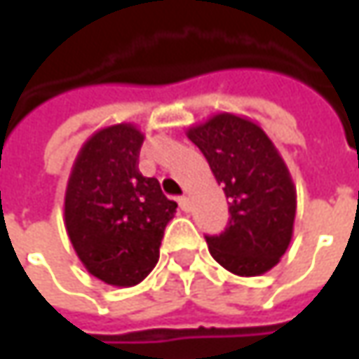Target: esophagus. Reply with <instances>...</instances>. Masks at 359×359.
I'll return each mask as SVG.
<instances>
[{
	"instance_id": "obj_1",
	"label": "esophagus",
	"mask_w": 359,
	"mask_h": 359,
	"mask_svg": "<svg viewBox=\"0 0 359 359\" xmlns=\"http://www.w3.org/2000/svg\"><path fill=\"white\" fill-rule=\"evenodd\" d=\"M180 205H182L184 212H187V210H189V198H187V196H182V198H180Z\"/></svg>"
}]
</instances>
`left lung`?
<instances>
[{
	"label": "left lung",
	"mask_w": 359,
	"mask_h": 359,
	"mask_svg": "<svg viewBox=\"0 0 359 359\" xmlns=\"http://www.w3.org/2000/svg\"><path fill=\"white\" fill-rule=\"evenodd\" d=\"M229 203L224 233L205 238L215 262L236 276L254 278L280 264L296 219L292 173L269 135L254 119L215 114L187 128Z\"/></svg>",
	"instance_id": "left-lung-1"
}]
</instances>
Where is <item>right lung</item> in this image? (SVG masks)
<instances>
[{
    "label": "right lung",
    "instance_id": "obj_1",
    "mask_svg": "<svg viewBox=\"0 0 359 359\" xmlns=\"http://www.w3.org/2000/svg\"><path fill=\"white\" fill-rule=\"evenodd\" d=\"M145 135L133 123L97 130L81 145L63 198V224L93 278L131 287L156 268L177 203L140 172Z\"/></svg>",
    "mask_w": 359,
    "mask_h": 359
}]
</instances>
